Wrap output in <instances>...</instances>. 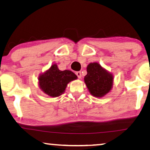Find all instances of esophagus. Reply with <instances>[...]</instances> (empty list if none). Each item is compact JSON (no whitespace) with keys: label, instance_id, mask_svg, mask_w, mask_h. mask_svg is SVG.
Instances as JSON below:
<instances>
[{"label":"esophagus","instance_id":"1","mask_svg":"<svg viewBox=\"0 0 150 150\" xmlns=\"http://www.w3.org/2000/svg\"><path fill=\"white\" fill-rule=\"evenodd\" d=\"M76 75L78 77L79 79H81V72H80V71H78V72H76Z\"/></svg>","mask_w":150,"mask_h":150}]
</instances>
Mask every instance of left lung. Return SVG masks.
I'll use <instances>...</instances> for the list:
<instances>
[{
	"mask_svg": "<svg viewBox=\"0 0 150 150\" xmlns=\"http://www.w3.org/2000/svg\"><path fill=\"white\" fill-rule=\"evenodd\" d=\"M84 77L88 91L96 98H102L111 91L113 85V75L98 62H90Z\"/></svg>",
	"mask_w": 150,
	"mask_h": 150,
	"instance_id": "left-lung-1",
	"label": "left lung"
}]
</instances>
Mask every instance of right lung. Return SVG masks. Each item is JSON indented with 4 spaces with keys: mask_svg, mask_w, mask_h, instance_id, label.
I'll return each instance as SVG.
<instances>
[{
    "mask_svg": "<svg viewBox=\"0 0 150 150\" xmlns=\"http://www.w3.org/2000/svg\"><path fill=\"white\" fill-rule=\"evenodd\" d=\"M77 79V76L72 71H60L56 64H53L39 75L38 80L41 91L50 97L56 98L64 93L69 82Z\"/></svg>",
    "mask_w": 150,
    "mask_h": 150,
    "instance_id": "1",
    "label": "right lung"
}]
</instances>
